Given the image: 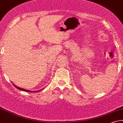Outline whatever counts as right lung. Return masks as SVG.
Listing matches in <instances>:
<instances>
[{
	"label": "right lung",
	"instance_id": "1",
	"mask_svg": "<svg viewBox=\"0 0 123 123\" xmlns=\"http://www.w3.org/2000/svg\"><path fill=\"white\" fill-rule=\"evenodd\" d=\"M15 88H17V89H19V90H22V91H24V92H38V91H40V90H42L43 89H42L41 90H37V91H32V90H27V89H24V88H20L18 87H17V86H15L14 84H13Z\"/></svg>",
	"mask_w": 123,
	"mask_h": 123
}]
</instances>
